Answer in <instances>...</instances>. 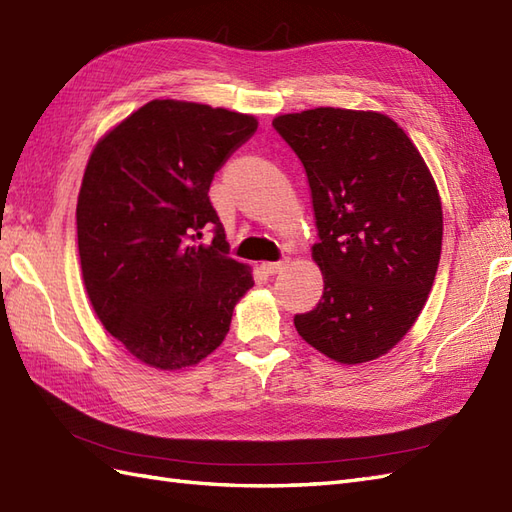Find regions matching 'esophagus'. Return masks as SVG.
<instances>
[{
	"label": "esophagus",
	"mask_w": 512,
	"mask_h": 512,
	"mask_svg": "<svg viewBox=\"0 0 512 512\" xmlns=\"http://www.w3.org/2000/svg\"><path fill=\"white\" fill-rule=\"evenodd\" d=\"M285 268H287V259H283V261H264V264L259 266V270L268 274V277H272V274H279Z\"/></svg>",
	"instance_id": "1"
}]
</instances>
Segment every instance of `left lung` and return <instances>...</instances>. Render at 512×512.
<instances>
[{
    "mask_svg": "<svg viewBox=\"0 0 512 512\" xmlns=\"http://www.w3.org/2000/svg\"><path fill=\"white\" fill-rule=\"evenodd\" d=\"M303 162L322 300L298 335L339 363L385 355L409 333L435 283L443 214L422 155L378 112L316 108L272 121Z\"/></svg>",
    "mask_w": 512,
    "mask_h": 512,
    "instance_id": "1",
    "label": "left lung"
}]
</instances>
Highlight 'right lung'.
I'll list each match as a JSON object with an SVG mask.
<instances>
[{"mask_svg":"<svg viewBox=\"0 0 512 512\" xmlns=\"http://www.w3.org/2000/svg\"><path fill=\"white\" fill-rule=\"evenodd\" d=\"M255 131V116L155 99L90 155L77 196L86 292L108 333L155 370L212 355L253 287L207 192ZM203 228L215 231L212 245L200 242Z\"/></svg>","mask_w":512,"mask_h":512,"instance_id":"1","label":"right lung"}]
</instances>
